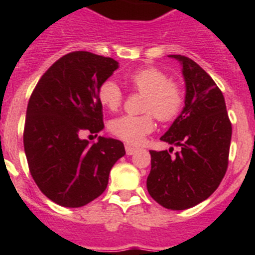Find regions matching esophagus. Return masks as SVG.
I'll list each match as a JSON object with an SVG mask.
<instances>
[{
    "label": "esophagus",
    "instance_id": "1",
    "mask_svg": "<svg viewBox=\"0 0 255 255\" xmlns=\"http://www.w3.org/2000/svg\"><path fill=\"white\" fill-rule=\"evenodd\" d=\"M125 150H126V154L132 155L135 152H138V148L131 147V145H125Z\"/></svg>",
    "mask_w": 255,
    "mask_h": 255
}]
</instances>
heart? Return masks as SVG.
<instances>
[{"instance_id": "heart-1", "label": "heart", "mask_w": 255, "mask_h": 255, "mask_svg": "<svg viewBox=\"0 0 255 255\" xmlns=\"http://www.w3.org/2000/svg\"><path fill=\"white\" fill-rule=\"evenodd\" d=\"M134 91L144 94V115H124L110 123L108 129L115 136L129 144H139L154 129V116L159 121L173 120L184 106L181 88L168 82L167 74L157 67H145L126 78ZM98 101L110 111H117L123 103V92L112 80H106L98 88Z\"/></svg>"}]
</instances>
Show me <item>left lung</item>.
<instances>
[{
  "instance_id": "8db88e82",
  "label": "left lung",
  "mask_w": 255,
  "mask_h": 255,
  "mask_svg": "<svg viewBox=\"0 0 255 255\" xmlns=\"http://www.w3.org/2000/svg\"><path fill=\"white\" fill-rule=\"evenodd\" d=\"M181 64L185 80V106L162 141L180 147L150 150L147 189L162 207L182 211L197 206L215 193L229 164L233 128L222 92L197 62L170 55Z\"/></svg>"
}]
</instances>
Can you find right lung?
<instances>
[{
  "label": "right lung",
  "mask_w": 255,
  "mask_h": 255,
  "mask_svg": "<svg viewBox=\"0 0 255 255\" xmlns=\"http://www.w3.org/2000/svg\"><path fill=\"white\" fill-rule=\"evenodd\" d=\"M116 69L111 57L71 52L47 70L31 93L24 150L35 184L56 204L78 208L100 197L112 166L125 155L120 140L82 139L83 132L105 128L98 88Z\"/></svg>",
  "instance_id": "add662e5"
}]
</instances>
